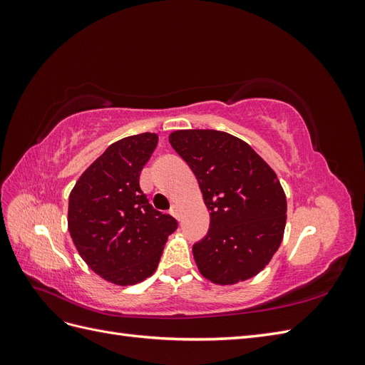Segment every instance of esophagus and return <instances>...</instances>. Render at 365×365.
I'll use <instances>...</instances> for the list:
<instances>
[{"label":"esophagus","mask_w":365,"mask_h":365,"mask_svg":"<svg viewBox=\"0 0 365 365\" xmlns=\"http://www.w3.org/2000/svg\"><path fill=\"white\" fill-rule=\"evenodd\" d=\"M170 213H172L175 217H178V215H180V207L176 205V204H172V205H170Z\"/></svg>","instance_id":"esophagus-1"}]
</instances>
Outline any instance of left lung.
<instances>
[{"instance_id":"8db88e82","label":"left lung","mask_w":365,"mask_h":365,"mask_svg":"<svg viewBox=\"0 0 365 365\" xmlns=\"http://www.w3.org/2000/svg\"><path fill=\"white\" fill-rule=\"evenodd\" d=\"M169 141L195 173L210 212L207 235L193 245L201 274L217 284L259 274L279 250L286 224L277 175L227 132L175 130Z\"/></svg>"}]
</instances>
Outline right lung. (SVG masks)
<instances>
[{"instance_id":"obj_1","label":"right lung","mask_w":365,"mask_h":365,"mask_svg":"<svg viewBox=\"0 0 365 365\" xmlns=\"http://www.w3.org/2000/svg\"><path fill=\"white\" fill-rule=\"evenodd\" d=\"M158 135L126 137L109 146L76 182L68 230L82 259L115 284H135L155 272L176 219L149 204L140 173Z\"/></svg>"}]
</instances>
